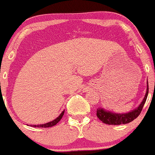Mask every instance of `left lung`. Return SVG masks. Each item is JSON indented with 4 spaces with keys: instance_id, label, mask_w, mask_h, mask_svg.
<instances>
[{
    "instance_id": "left-lung-1",
    "label": "left lung",
    "mask_w": 155,
    "mask_h": 155,
    "mask_svg": "<svg viewBox=\"0 0 155 155\" xmlns=\"http://www.w3.org/2000/svg\"><path fill=\"white\" fill-rule=\"evenodd\" d=\"M147 95H148V82L147 80V90H146L145 95L138 108L127 113H115L110 111H106L103 108H99L96 111V115L103 123L107 124V125H116L129 123L140 115L146 102Z\"/></svg>"
}]
</instances>
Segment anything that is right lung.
<instances>
[{
  "instance_id": "obj_1",
  "label": "right lung",
  "mask_w": 155,
  "mask_h": 155,
  "mask_svg": "<svg viewBox=\"0 0 155 155\" xmlns=\"http://www.w3.org/2000/svg\"><path fill=\"white\" fill-rule=\"evenodd\" d=\"M64 112H65V110H63V112H61V114H60V115H59L57 118H55V119L53 120V121H50V122H47V123H45V124H41V125H32V126L37 127V128H49V127L54 126V125H56V124H57L58 122L60 121V120H61V118H63Z\"/></svg>"
}]
</instances>
